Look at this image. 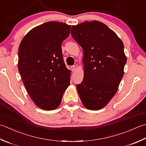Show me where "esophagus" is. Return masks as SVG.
<instances>
[{"mask_svg":"<svg viewBox=\"0 0 146 146\" xmlns=\"http://www.w3.org/2000/svg\"><path fill=\"white\" fill-rule=\"evenodd\" d=\"M71 70H72L73 71V70H75L76 69V66H75V65L71 66Z\"/></svg>","mask_w":146,"mask_h":146,"instance_id":"esophagus-1","label":"esophagus"}]
</instances>
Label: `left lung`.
Segmentation results:
<instances>
[{
	"instance_id": "1",
	"label": "left lung",
	"mask_w": 146,
	"mask_h": 146,
	"mask_svg": "<svg viewBox=\"0 0 146 146\" xmlns=\"http://www.w3.org/2000/svg\"><path fill=\"white\" fill-rule=\"evenodd\" d=\"M71 34L84 51V79L76 85L79 96L87 109L100 110L115 95L123 76L127 62L123 44L98 21L72 26Z\"/></svg>"
}]
</instances>
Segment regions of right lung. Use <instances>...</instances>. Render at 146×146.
Listing matches in <instances>:
<instances>
[{
	"label": "right lung",
	"mask_w": 146,
	"mask_h": 146,
	"mask_svg": "<svg viewBox=\"0 0 146 146\" xmlns=\"http://www.w3.org/2000/svg\"><path fill=\"white\" fill-rule=\"evenodd\" d=\"M70 30L64 23L47 22L33 28L20 43L19 72L31 99L42 110L58 108L70 85L61 44Z\"/></svg>",
	"instance_id": "right-lung-1"
}]
</instances>
